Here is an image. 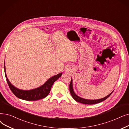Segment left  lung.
I'll list each match as a JSON object with an SVG mask.
<instances>
[{"label":"left lung","instance_id":"1","mask_svg":"<svg viewBox=\"0 0 129 129\" xmlns=\"http://www.w3.org/2000/svg\"><path fill=\"white\" fill-rule=\"evenodd\" d=\"M70 93L72 96L73 97L76 101L80 102L81 103H83V104H96L100 102H101L105 100L106 99H108L110 95L112 93V92H113V91L111 93H110L108 95H107L106 96L102 98V99H98V100H87V99H83L80 96H77V95L75 93L74 89H73V80L72 78H71V81L70 83Z\"/></svg>","mask_w":129,"mask_h":129}]
</instances>
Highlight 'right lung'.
<instances>
[{"mask_svg":"<svg viewBox=\"0 0 129 129\" xmlns=\"http://www.w3.org/2000/svg\"><path fill=\"white\" fill-rule=\"evenodd\" d=\"M4 71L6 81L11 91L18 98L26 101H36L46 97L49 93L54 83L62 75V73H60L57 75L51 77L43 85L35 89L23 90V89H21L14 86L8 79L6 73L5 62H4Z\"/></svg>","mask_w":129,"mask_h":129,"instance_id":"add662e5","label":"right lung"}]
</instances>
